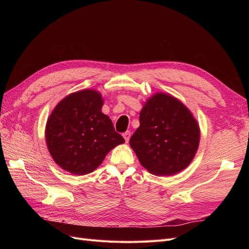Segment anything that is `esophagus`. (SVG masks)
I'll use <instances>...</instances> for the list:
<instances>
[{"label": "esophagus", "instance_id": "esophagus-1", "mask_svg": "<svg viewBox=\"0 0 249 249\" xmlns=\"http://www.w3.org/2000/svg\"><path fill=\"white\" fill-rule=\"evenodd\" d=\"M123 136H124V140H125V142H129L130 137H131V132H130V131H126L125 133H124Z\"/></svg>", "mask_w": 249, "mask_h": 249}]
</instances>
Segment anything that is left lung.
I'll list each match as a JSON object with an SVG mask.
<instances>
[{"label": "left lung", "instance_id": "1", "mask_svg": "<svg viewBox=\"0 0 249 249\" xmlns=\"http://www.w3.org/2000/svg\"><path fill=\"white\" fill-rule=\"evenodd\" d=\"M130 145L155 176H173L191 163L199 145V126L190 110L170 94L158 92L143 105Z\"/></svg>", "mask_w": 249, "mask_h": 249}]
</instances>
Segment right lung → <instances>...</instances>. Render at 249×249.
<instances>
[{
	"instance_id": "obj_1",
	"label": "right lung",
	"mask_w": 249,
	"mask_h": 249,
	"mask_svg": "<svg viewBox=\"0 0 249 249\" xmlns=\"http://www.w3.org/2000/svg\"><path fill=\"white\" fill-rule=\"evenodd\" d=\"M100 92L85 89L59 102L46 125L49 152L62 169L83 176L100 166L105 157L124 142L102 112Z\"/></svg>"
}]
</instances>
